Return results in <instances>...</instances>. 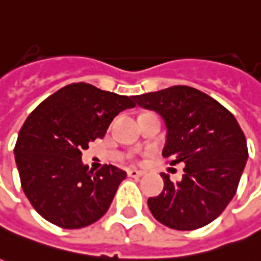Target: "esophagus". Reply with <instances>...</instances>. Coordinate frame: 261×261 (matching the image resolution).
Segmentation results:
<instances>
[{
	"mask_svg": "<svg viewBox=\"0 0 261 261\" xmlns=\"http://www.w3.org/2000/svg\"><path fill=\"white\" fill-rule=\"evenodd\" d=\"M127 173H128V175H130V177H141V175H144V173H143V171L136 170V168H131V170H128Z\"/></svg>",
	"mask_w": 261,
	"mask_h": 261,
	"instance_id": "obj_1",
	"label": "esophagus"
}]
</instances>
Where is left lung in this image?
Segmentation results:
<instances>
[{"label": "left lung", "mask_w": 261, "mask_h": 261, "mask_svg": "<svg viewBox=\"0 0 261 261\" xmlns=\"http://www.w3.org/2000/svg\"><path fill=\"white\" fill-rule=\"evenodd\" d=\"M134 100L163 117L167 127L163 157L171 164L184 163L180 181L161 173L164 189L148 198L154 219L174 230H196L212 223L234 197L249 157L236 117L210 95L187 86L141 94Z\"/></svg>", "instance_id": "8db88e82"}]
</instances>
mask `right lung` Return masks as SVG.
I'll use <instances>...</instances> for the list:
<instances>
[{
    "label": "right lung",
    "mask_w": 261,
    "mask_h": 261,
    "mask_svg": "<svg viewBox=\"0 0 261 261\" xmlns=\"http://www.w3.org/2000/svg\"><path fill=\"white\" fill-rule=\"evenodd\" d=\"M133 107L134 95L75 83L27 117L14 154L21 187L41 217L58 227L81 228L107 213L127 174L111 164L93 173L81 163V151L106 136L120 111Z\"/></svg>",
    "instance_id": "obj_1"
}]
</instances>
